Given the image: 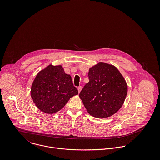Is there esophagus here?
<instances>
[{
	"label": "esophagus",
	"instance_id": "1",
	"mask_svg": "<svg viewBox=\"0 0 160 160\" xmlns=\"http://www.w3.org/2000/svg\"><path fill=\"white\" fill-rule=\"evenodd\" d=\"M78 92H79V93L81 92V91L82 90V86H79L78 88Z\"/></svg>",
	"mask_w": 160,
	"mask_h": 160
}]
</instances>
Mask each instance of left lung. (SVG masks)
I'll list each match as a JSON object with an SVG mask.
<instances>
[{"mask_svg": "<svg viewBox=\"0 0 160 160\" xmlns=\"http://www.w3.org/2000/svg\"><path fill=\"white\" fill-rule=\"evenodd\" d=\"M89 82L79 93L88 112L96 118H108L122 106L128 93L126 80L112 65L99 62L89 68Z\"/></svg>", "mask_w": 160, "mask_h": 160, "instance_id": "obj_1", "label": "left lung"}]
</instances>
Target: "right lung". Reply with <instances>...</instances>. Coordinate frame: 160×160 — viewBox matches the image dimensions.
Returning <instances> with one entry per match:
<instances>
[{
  "label": "right lung",
  "instance_id": "right-lung-1",
  "mask_svg": "<svg viewBox=\"0 0 160 160\" xmlns=\"http://www.w3.org/2000/svg\"><path fill=\"white\" fill-rule=\"evenodd\" d=\"M78 94L71 77L62 65H49L36 75L31 89V96L42 112L53 114L62 109L71 97Z\"/></svg>",
  "mask_w": 160,
  "mask_h": 160
}]
</instances>
